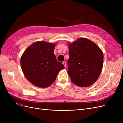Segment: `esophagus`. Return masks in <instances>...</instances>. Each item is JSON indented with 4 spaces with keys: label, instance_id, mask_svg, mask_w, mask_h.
Returning a JSON list of instances; mask_svg holds the SVG:
<instances>
[{
    "label": "esophagus",
    "instance_id": "1",
    "mask_svg": "<svg viewBox=\"0 0 123 123\" xmlns=\"http://www.w3.org/2000/svg\"><path fill=\"white\" fill-rule=\"evenodd\" d=\"M62 64L64 65L65 67L66 68V62H62Z\"/></svg>",
    "mask_w": 123,
    "mask_h": 123
}]
</instances>
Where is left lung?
<instances>
[{
    "label": "left lung",
    "mask_w": 123,
    "mask_h": 123,
    "mask_svg": "<svg viewBox=\"0 0 123 123\" xmlns=\"http://www.w3.org/2000/svg\"><path fill=\"white\" fill-rule=\"evenodd\" d=\"M68 74L72 82L81 87L92 85L102 72L104 55L101 49L86 38L69 43Z\"/></svg>",
    "instance_id": "obj_1"
}]
</instances>
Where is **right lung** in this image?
<instances>
[{
    "label": "right lung",
    "instance_id": "add662e5",
    "mask_svg": "<svg viewBox=\"0 0 123 123\" xmlns=\"http://www.w3.org/2000/svg\"><path fill=\"white\" fill-rule=\"evenodd\" d=\"M55 47L54 43L39 41L32 44L21 56L20 65L24 75L36 87L50 86L58 72L65 68L54 54Z\"/></svg>",
    "mask_w": 123,
    "mask_h": 123
}]
</instances>
